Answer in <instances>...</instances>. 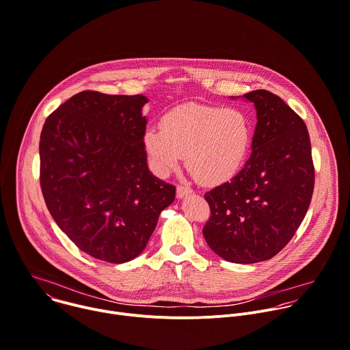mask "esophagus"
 Instances as JSON below:
<instances>
[{
	"mask_svg": "<svg viewBox=\"0 0 350 350\" xmlns=\"http://www.w3.org/2000/svg\"><path fill=\"white\" fill-rule=\"evenodd\" d=\"M191 193H193V190L187 186H178V189H176V194H178L179 198H183V197H186L187 194H191Z\"/></svg>",
	"mask_w": 350,
	"mask_h": 350,
	"instance_id": "esophagus-1",
	"label": "esophagus"
}]
</instances>
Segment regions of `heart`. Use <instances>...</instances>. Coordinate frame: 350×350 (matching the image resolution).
I'll list each match as a JSON object with an SVG mask.
<instances>
[{
	"instance_id": "heart-1",
	"label": "heart",
	"mask_w": 350,
	"mask_h": 350,
	"mask_svg": "<svg viewBox=\"0 0 350 350\" xmlns=\"http://www.w3.org/2000/svg\"><path fill=\"white\" fill-rule=\"evenodd\" d=\"M252 145V126L239 109L187 104L161 120V130L148 129L144 146L156 175L178 170L182 157L193 176L205 185L232 178Z\"/></svg>"
}]
</instances>
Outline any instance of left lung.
Here are the masks:
<instances>
[{
  "label": "left lung",
  "mask_w": 350,
  "mask_h": 350,
  "mask_svg": "<svg viewBox=\"0 0 350 350\" xmlns=\"http://www.w3.org/2000/svg\"><path fill=\"white\" fill-rule=\"evenodd\" d=\"M242 98L256 108L252 153L230 182L205 194L211 217L202 234L226 261L253 264L272 258L295 234L310 204L314 171L304 120L271 92Z\"/></svg>",
  "instance_id": "left-lung-1"
}]
</instances>
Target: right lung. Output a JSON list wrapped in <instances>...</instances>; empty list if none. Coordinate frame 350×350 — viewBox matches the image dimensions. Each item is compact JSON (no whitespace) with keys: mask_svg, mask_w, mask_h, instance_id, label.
Here are the masks:
<instances>
[{"mask_svg":"<svg viewBox=\"0 0 350 350\" xmlns=\"http://www.w3.org/2000/svg\"><path fill=\"white\" fill-rule=\"evenodd\" d=\"M148 101L82 92L41 133V189L52 217L82 252L107 262L139 256L175 200V186L148 167Z\"/></svg>","mask_w":350,"mask_h":350,"instance_id":"right-lung-1","label":"right lung"}]
</instances>
